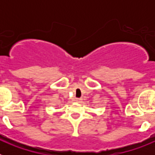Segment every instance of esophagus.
<instances>
[{
    "label": "esophagus",
    "instance_id": "obj_1",
    "mask_svg": "<svg viewBox=\"0 0 155 155\" xmlns=\"http://www.w3.org/2000/svg\"><path fill=\"white\" fill-rule=\"evenodd\" d=\"M75 101H76L77 102H81V98H75Z\"/></svg>",
    "mask_w": 155,
    "mask_h": 155
}]
</instances>
